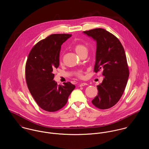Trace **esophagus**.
Masks as SVG:
<instances>
[{
  "instance_id": "esophagus-1",
  "label": "esophagus",
  "mask_w": 149,
  "mask_h": 149,
  "mask_svg": "<svg viewBox=\"0 0 149 149\" xmlns=\"http://www.w3.org/2000/svg\"><path fill=\"white\" fill-rule=\"evenodd\" d=\"M87 84H87V83H81V84H79V87H82V86L87 85Z\"/></svg>"
}]
</instances>
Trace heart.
I'll list each match as a JSON object with an SVG mask.
<instances>
[{"label": "heart", "instance_id": "b5f03b06", "mask_svg": "<svg viewBox=\"0 0 149 149\" xmlns=\"http://www.w3.org/2000/svg\"><path fill=\"white\" fill-rule=\"evenodd\" d=\"M74 49L78 55H81L84 52H87V51H88L86 46H85L82 44H78V45H75V46L74 47ZM77 75L78 77H79L80 78L83 77V72L82 71L77 72Z\"/></svg>", "mask_w": 149, "mask_h": 149}]
</instances>
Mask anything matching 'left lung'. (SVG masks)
I'll return each instance as SVG.
<instances>
[{
	"instance_id": "left-lung-1",
	"label": "left lung",
	"mask_w": 149,
	"mask_h": 149,
	"mask_svg": "<svg viewBox=\"0 0 149 149\" xmlns=\"http://www.w3.org/2000/svg\"><path fill=\"white\" fill-rule=\"evenodd\" d=\"M83 33L97 43L94 71L102 70L104 77L97 86L98 94L92 103L100 109H109L121 98L128 81L129 71L125 50L119 39L104 29Z\"/></svg>"
}]
</instances>
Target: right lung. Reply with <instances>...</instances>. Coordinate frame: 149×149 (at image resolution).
I'll use <instances>...</instances> for the list:
<instances>
[{
	"mask_svg": "<svg viewBox=\"0 0 149 149\" xmlns=\"http://www.w3.org/2000/svg\"><path fill=\"white\" fill-rule=\"evenodd\" d=\"M70 34H52L36 43L31 50L26 65V79L29 90L43 110L54 112L66 104L75 86L65 82L58 85L53 70L59 65L62 45Z\"/></svg>",
	"mask_w": 149,
	"mask_h": 149,
	"instance_id": "add662e5",
	"label": "right lung"
}]
</instances>
